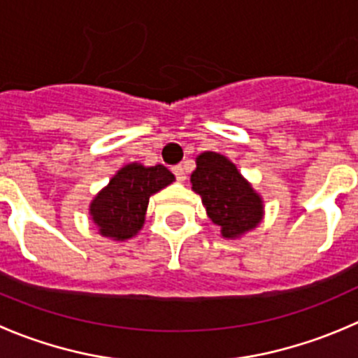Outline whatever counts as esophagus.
<instances>
[{"label": "esophagus", "instance_id": "34e87169", "mask_svg": "<svg viewBox=\"0 0 358 358\" xmlns=\"http://www.w3.org/2000/svg\"><path fill=\"white\" fill-rule=\"evenodd\" d=\"M172 172H173V176H176V179L179 182H182L186 179V173H185V166L182 165H176V166H172Z\"/></svg>", "mask_w": 358, "mask_h": 358}]
</instances>
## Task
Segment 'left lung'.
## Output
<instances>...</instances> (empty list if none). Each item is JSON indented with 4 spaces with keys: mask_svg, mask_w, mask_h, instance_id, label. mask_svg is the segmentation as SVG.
<instances>
[{
    "mask_svg": "<svg viewBox=\"0 0 358 358\" xmlns=\"http://www.w3.org/2000/svg\"><path fill=\"white\" fill-rule=\"evenodd\" d=\"M192 189L202 196L207 216L221 228V236L237 239L257 228L264 217V202L227 156L207 151L196 156Z\"/></svg>",
    "mask_w": 358,
    "mask_h": 358,
    "instance_id": "left-lung-1",
    "label": "left lung"
}]
</instances>
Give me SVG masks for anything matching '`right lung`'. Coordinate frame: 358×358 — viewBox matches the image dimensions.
<instances>
[{"mask_svg": "<svg viewBox=\"0 0 358 358\" xmlns=\"http://www.w3.org/2000/svg\"><path fill=\"white\" fill-rule=\"evenodd\" d=\"M173 181V173L163 165L130 163L122 166L90 206L98 232L114 241L137 236L144 227L149 196Z\"/></svg>", "mask_w": 358, "mask_h": 358, "instance_id": "right-lung-1", "label": "right lung"}]
</instances>
